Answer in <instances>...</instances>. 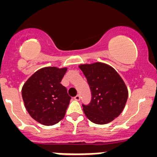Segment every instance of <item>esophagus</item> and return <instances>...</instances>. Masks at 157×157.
I'll list each match as a JSON object with an SVG mask.
<instances>
[{"label": "esophagus", "instance_id": "1", "mask_svg": "<svg viewBox=\"0 0 157 157\" xmlns=\"http://www.w3.org/2000/svg\"><path fill=\"white\" fill-rule=\"evenodd\" d=\"M74 98H75V101H79V100H80V96L79 95H76Z\"/></svg>", "mask_w": 157, "mask_h": 157}]
</instances>
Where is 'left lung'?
Returning <instances> with one entry per match:
<instances>
[{
  "label": "left lung",
  "mask_w": 157,
  "mask_h": 157,
  "mask_svg": "<svg viewBox=\"0 0 157 157\" xmlns=\"http://www.w3.org/2000/svg\"><path fill=\"white\" fill-rule=\"evenodd\" d=\"M78 67L86 78L92 94L90 105H82L83 112L96 124L110 123L121 114L127 103L128 90L125 82L106 63L96 62Z\"/></svg>",
  "instance_id": "8db88e82"
}]
</instances>
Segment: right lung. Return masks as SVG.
<instances>
[{
  "label": "right lung",
  "mask_w": 157,
  "mask_h": 157,
  "mask_svg": "<svg viewBox=\"0 0 157 157\" xmlns=\"http://www.w3.org/2000/svg\"><path fill=\"white\" fill-rule=\"evenodd\" d=\"M67 70V67H43L32 75L22 88L25 108L42 125H54L64 117L71 97L60 82Z\"/></svg>",
  "instance_id": "right-lung-1"
}]
</instances>
